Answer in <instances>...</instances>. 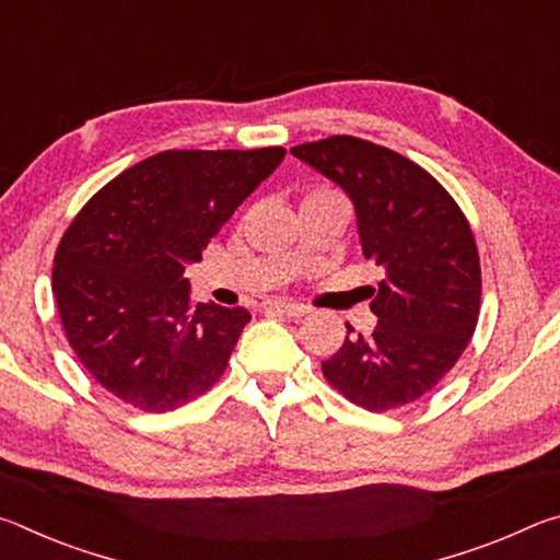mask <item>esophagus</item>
<instances>
[{"label": "esophagus", "instance_id": "34e87169", "mask_svg": "<svg viewBox=\"0 0 560 560\" xmlns=\"http://www.w3.org/2000/svg\"><path fill=\"white\" fill-rule=\"evenodd\" d=\"M267 311H277V314H283L289 318H301L308 314L306 306H301V303H293V301H267Z\"/></svg>", "mask_w": 560, "mask_h": 560}]
</instances>
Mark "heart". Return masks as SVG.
<instances>
[{"mask_svg":"<svg viewBox=\"0 0 560 560\" xmlns=\"http://www.w3.org/2000/svg\"><path fill=\"white\" fill-rule=\"evenodd\" d=\"M311 195H326V192H324V189H316V192H311ZM306 197H308V195H306Z\"/></svg>","mask_w":560,"mask_h":560,"instance_id":"b5f03b06","label":"heart"}]
</instances>
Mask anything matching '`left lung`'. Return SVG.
I'll list each match as a JSON object with an SVG mask.
<instances>
[{"label": "left lung", "mask_w": 560, "mask_h": 560, "mask_svg": "<svg viewBox=\"0 0 560 560\" xmlns=\"http://www.w3.org/2000/svg\"><path fill=\"white\" fill-rule=\"evenodd\" d=\"M291 155L353 202L360 249L381 264L373 334L348 336L324 360L326 381L371 412L422 397L447 375L474 336L481 271L469 222L438 179L368 140L334 136Z\"/></svg>", "instance_id": "8db88e82"}]
</instances>
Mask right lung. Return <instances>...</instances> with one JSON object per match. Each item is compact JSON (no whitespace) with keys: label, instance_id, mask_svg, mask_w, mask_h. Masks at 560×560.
I'll list each match as a JSON object with an SVG mask.
<instances>
[{"label":"right lung","instance_id":"add662e5","mask_svg":"<svg viewBox=\"0 0 560 560\" xmlns=\"http://www.w3.org/2000/svg\"><path fill=\"white\" fill-rule=\"evenodd\" d=\"M287 150H167L91 197L54 259V296L81 365L120 400L167 412L210 390L249 311L189 303L202 259Z\"/></svg>","mask_w":560,"mask_h":560}]
</instances>
